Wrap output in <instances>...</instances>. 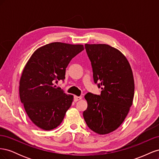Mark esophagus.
<instances>
[{
	"mask_svg": "<svg viewBox=\"0 0 159 159\" xmlns=\"http://www.w3.org/2000/svg\"><path fill=\"white\" fill-rule=\"evenodd\" d=\"M81 98H81V96H76V95H75L74 97V100L75 102H78V101L81 99Z\"/></svg>",
	"mask_w": 159,
	"mask_h": 159,
	"instance_id": "1",
	"label": "esophagus"
}]
</instances>
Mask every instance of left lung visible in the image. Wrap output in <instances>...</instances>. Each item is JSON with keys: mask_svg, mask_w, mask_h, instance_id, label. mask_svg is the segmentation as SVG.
<instances>
[{"mask_svg": "<svg viewBox=\"0 0 159 159\" xmlns=\"http://www.w3.org/2000/svg\"><path fill=\"white\" fill-rule=\"evenodd\" d=\"M100 95L88 93V108L83 113L88 127L99 134L116 130L133 104L134 83L127 59L115 48L105 44H85Z\"/></svg>", "mask_w": 159, "mask_h": 159, "instance_id": "obj_1", "label": "left lung"}]
</instances>
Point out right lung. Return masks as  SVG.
Segmentation results:
<instances>
[{
    "instance_id": "1",
    "label": "right lung",
    "mask_w": 159,
    "mask_h": 159,
    "mask_svg": "<svg viewBox=\"0 0 159 159\" xmlns=\"http://www.w3.org/2000/svg\"><path fill=\"white\" fill-rule=\"evenodd\" d=\"M84 48L81 44L53 42L38 48L23 70L19 94L32 123L50 131L59 126L71 105L74 96L54 84L65 79L71 59Z\"/></svg>"
}]
</instances>
